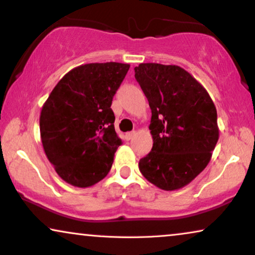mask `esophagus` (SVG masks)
<instances>
[{
    "mask_svg": "<svg viewBox=\"0 0 255 255\" xmlns=\"http://www.w3.org/2000/svg\"><path fill=\"white\" fill-rule=\"evenodd\" d=\"M135 134V132L134 131H131V132H128L127 134H125V139H127V140H131L132 138H133V135Z\"/></svg>",
    "mask_w": 255,
    "mask_h": 255,
    "instance_id": "esophagus-1",
    "label": "esophagus"
}]
</instances>
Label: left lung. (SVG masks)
Here are the masks:
<instances>
[{"mask_svg": "<svg viewBox=\"0 0 255 255\" xmlns=\"http://www.w3.org/2000/svg\"><path fill=\"white\" fill-rule=\"evenodd\" d=\"M134 78L152 111L153 147L139 169L160 189H180L210 161L219 137L217 110L204 87L180 66L140 64Z\"/></svg>", "mask_w": 255, "mask_h": 255, "instance_id": "obj_1", "label": "left lung"}]
</instances>
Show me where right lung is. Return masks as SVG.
<instances>
[{"instance_id": "right-lung-1", "label": "right lung", "mask_w": 255, "mask_h": 255, "mask_svg": "<svg viewBox=\"0 0 255 255\" xmlns=\"http://www.w3.org/2000/svg\"><path fill=\"white\" fill-rule=\"evenodd\" d=\"M130 68L120 62L87 64L69 71L41 108L40 138L55 172L74 187L104 179L122 139L115 131L114 95Z\"/></svg>"}]
</instances>
